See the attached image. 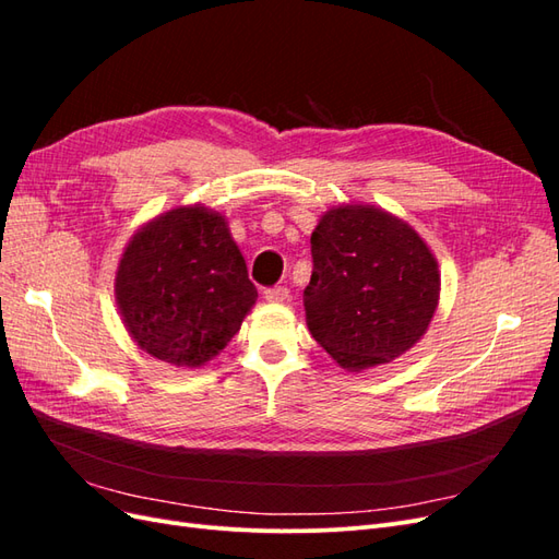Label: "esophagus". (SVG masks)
<instances>
[{
    "label": "esophagus",
    "instance_id": "obj_1",
    "mask_svg": "<svg viewBox=\"0 0 559 559\" xmlns=\"http://www.w3.org/2000/svg\"><path fill=\"white\" fill-rule=\"evenodd\" d=\"M286 298H289V289H286V286H273V289H265L267 302H284Z\"/></svg>",
    "mask_w": 559,
    "mask_h": 559
}]
</instances>
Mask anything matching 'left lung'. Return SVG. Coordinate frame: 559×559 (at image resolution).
I'll return each mask as SVG.
<instances>
[{
	"instance_id": "left-lung-1",
	"label": "left lung",
	"mask_w": 559,
	"mask_h": 559,
	"mask_svg": "<svg viewBox=\"0 0 559 559\" xmlns=\"http://www.w3.org/2000/svg\"><path fill=\"white\" fill-rule=\"evenodd\" d=\"M310 245L306 321L337 366L361 373L419 343L441 298V273L408 222L349 202L319 218Z\"/></svg>"
}]
</instances>
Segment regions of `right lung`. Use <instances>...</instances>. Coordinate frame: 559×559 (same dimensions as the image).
I'll list each match as a JSON object with an SVG mask.
<instances>
[{
  "mask_svg": "<svg viewBox=\"0 0 559 559\" xmlns=\"http://www.w3.org/2000/svg\"><path fill=\"white\" fill-rule=\"evenodd\" d=\"M114 292L132 341L177 368L214 359L259 298L226 216L205 205H179L134 233Z\"/></svg>",
  "mask_w": 559,
  "mask_h": 559,
  "instance_id": "add662e5",
  "label": "right lung"
}]
</instances>
